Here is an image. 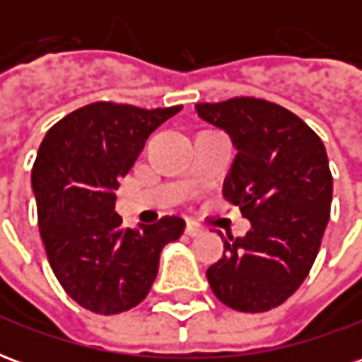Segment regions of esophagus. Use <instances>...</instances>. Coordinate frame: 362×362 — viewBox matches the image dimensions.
I'll list each match as a JSON object with an SVG mask.
<instances>
[{"label":"esophagus","instance_id":"34e87169","mask_svg":"<svg viewBox=\"0 0 362 362\" xmlns=\"http://www.w3.org/2000/svg\"><path fill=\"white\" fill-rule=\"evenodd\" d=\"M184 233H186V235H188L189 238H194V236L202 235V228L197 227L196 223H188V225H186V230H184Z\"/></svg>","mask_w":362,"mask_h":362}]
</instances>
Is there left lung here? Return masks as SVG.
Listing matches in <instances>:
<instances>
[{"instance_id":"1","label":"left lung","mask_w":362,"mask_h":362,"mask_svg":"<svg viewBox=\"0 0 362 362\" xmlns=\"http://www.w3.org/2000/svg\"><path fill=\"white\" fill-rule=\"evenodd\" d=\"M196 112L235 145L223 194L252 223L244 236L225 238L207 281L235 310H272L303 285L318 256L334 189L326 147L296 114L262 98L196 104Z\"/></svg>"}]
</instances>
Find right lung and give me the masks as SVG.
<instances>
[{"instance_id":"obj_1","label":"right lung","mask_w":362,"mask_h":362,"mask_svg":"<svg viewBox=\"0 0 362 362\" xmlns=\"http://www.w3.org/2000/svg\"><path fill=\"white\" fill-rule=\"evenodd\" d=\"M180 110L93 103L59 119L40 143L33 192L46 256L67 295L95 314L141 303L163 248L184 233L180 217L126 228L114 211L119 180L147 137Z\"/></svg>"}]
</instances>
